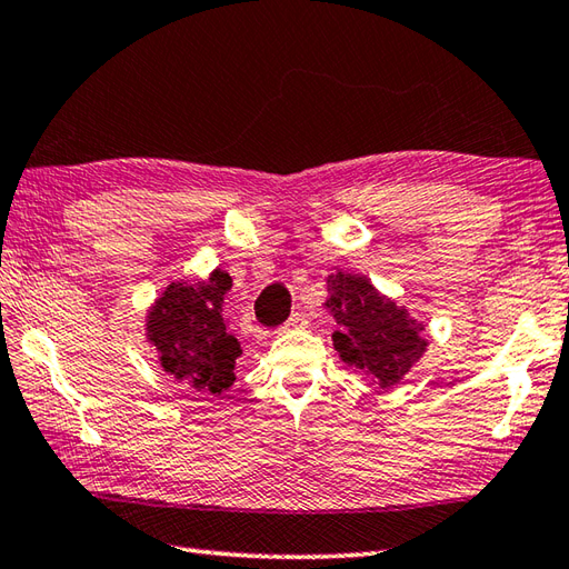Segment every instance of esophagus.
<instances>
[{
	"instance_id": "34e87169",
	"label": "esophagus",
	"mask_w": 569,
	"mask_h": 569,
	"mask_svg": "<svg viewBox=\"0 0 569 569\" xmlns=\"http://www.w3.org/2000/svg\"><path fill=\"white\" fill-rule=\"evenodd\" d=\"M309 321H307V313L305 311H295L292 317H289L284 321V326L280 328V331H292V328H305Z\"/></svg>"
}]
</instances>
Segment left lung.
Listing matches in <instances>:
<instances>
[{
    "mask_svg": "<svg viewBox=\"0 0 569 569\" xmlns=\"http://www.w3.org/2000/svg\"><path fill=\"white\" fill-rule=\"evenodd\" d=\"M326 307L338 321L336 350L348 365L368 372L382 387L395 385L421 358V326L397 309L368 282V277L338 272L328 277Z\"/></svg>",
    "mask_w": 569,
    "mask_h": 569,
    "instance_id": "8db88e82",
    "label": "left lung"
}]
</instances>
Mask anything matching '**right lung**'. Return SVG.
I'll return each instance as SVG.
<instances>
[{"mask_svg": "<svg viewBox=\"0 0 569 569\" xmlns=\"http://www.w3.org/2000/svg\"><path fill=\"white\" fill-rule=\"evenodd\" d=\"M229 289L231 277L213 270L197 287L170 284L148 313V336L166 372L211 395L233 385V365L241 356V346L223 323V295Z\"/></svg>", "mask_w": 569, "mask_h": 569, "instance_id": "obj_1", "label": "right lung"}]
</instances>
